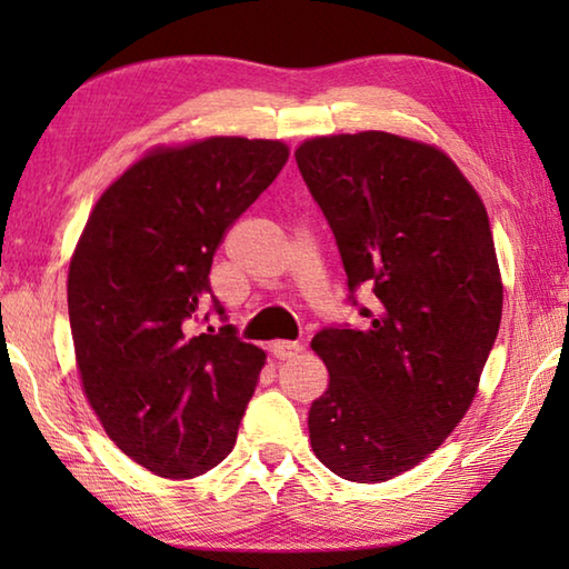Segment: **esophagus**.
<instances>
[{
	"label": "esophagus",
	"mask_w": 569,
	"mask_h": 569,
	"mask_svg": "<svg viewBox=\"0 0 569 569\" xmlns=\"http://www.w3.org/2000/svg\"><path fill=\"white\" fill-rule=\"evenodd\" d=\"M271 351H273L276 359L286 361V359H293V356L301 353L303 351V343H298V341H276V343H271Z\"/></svg>",
	"instance_id": "34e87169"
}]
</instances>
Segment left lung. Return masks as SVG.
I'll return each instance as SVG.
<instances>
[{"label":"left lung","instance_id":"obj_1","mask_svg":"<svg viewBox=\"0 0 569 569\" xmlns=\"http://www.w3.org/2000/svg\"><path fill=\"white\" fill-rule=\"evenodd\" d=\"M296 162L366 319L313 336L331 379L308 411L311 447L341 479L387 481L429 457L477 393L502 321L489 218L445 152L399 134L313 138Z\"/></svg>","mask_w":569,"mask_h":569}]
</instances>
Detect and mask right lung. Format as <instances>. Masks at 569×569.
Here are the masks:
<instances>
[{
	"mask_svg": "<svg viewBox=\"0 0 569 569\" xmlns=\"http://www.w3.org/2000/svg\"><path fill=\"white\" fill-rule=\"evenodd\" d=\"M278 140L208 138L156 150L102 192L77 243L67 308L82 387L108 437L160 477L220 465L266 353L233 326L196 333L226 230L286 166Z\"/></svg>",
	"mask_w": 569,
	"mask_h": 569,
	"instance_id": "1",
	"label": "right lung"
}]
</instances>
